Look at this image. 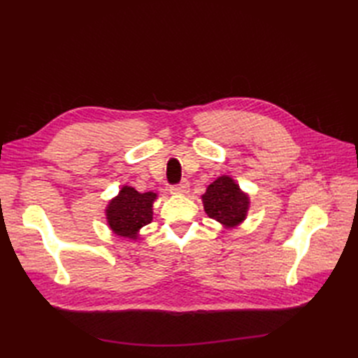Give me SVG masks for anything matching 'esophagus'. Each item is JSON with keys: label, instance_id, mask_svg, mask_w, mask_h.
<instances>
[{"label": "esophagus", "instance_id": "1", "mask_svg": "<svg viewBox=\"0 0 358 358\" xmlns=\"http://www.w3.org/2000/svg\"><path fill=\"white\" fill-rule=\"evenodd\" d=\"M188 189H189V183L187 180H183L179 183V185L171 187L170 191H171V194H176V196H183V194L188 192Z\"/></svg>", "mask_w": 358, "mask_h": 358}]
</instances>
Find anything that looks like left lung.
I'll list each match as a JSON object with an SVG mask.
<instances>
[{"mask_svg":"<svg viewBox=\"0 0 358 358\" xmlns=\"http://www.w3.org/2000/svg\"><path fill=\"white\" fill-rule=\"evenodd\" d=\"M204 212L224 230L239 227L251 208V197L231 176L221 175L206 188L201 196Z\"/></svg>","mask_w":358,"mask_h":358,"instance_id":"1","label":"left lung"}]
</instances>
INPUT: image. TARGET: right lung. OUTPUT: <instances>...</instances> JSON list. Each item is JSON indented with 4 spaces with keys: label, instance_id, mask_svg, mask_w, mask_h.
I'll return each mask as SVG.
<instances>
[{
    "label": "right lung",
    "instance_id": "add662e5",
    "mask_svg": "<svg viewBox=\"0 0 358 358\" xmlns=\"http://www.w3.org/2000/svg\"><path fill=\"white\" fill-rule=\"evenodd\" d=\"M157 199L158 192H138L133 187L124 185L104 209L106 221L112 233L133 242L138 241L140 230L152 221V208Z\"/></svg>",
    "mask_w": 358,
    "mask_h": 358
}]
</instances>
